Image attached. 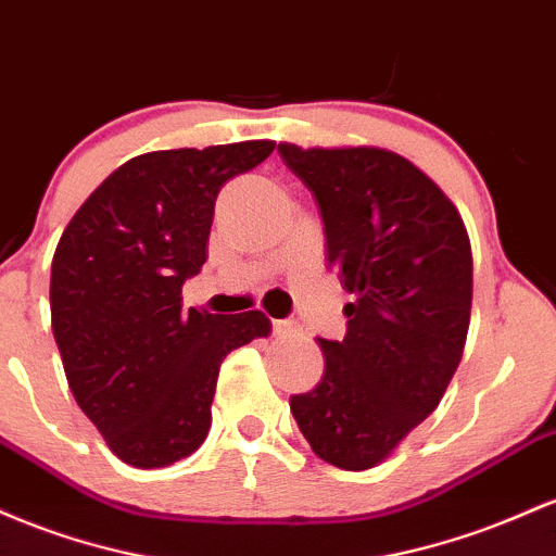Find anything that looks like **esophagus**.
<instances>
[{"mask_svg": "<svg viewBox=\"0 0 556 556\" xmlns=\"http://www.w3.org/2000/svg\"><path fill=\"white\" fill-rule=\"evenodd\" d=\"M296 330H299V323H294V320H273V336H276V339L294 336Z\"/></svg>", "mask_w": 556, "mask_h": 556, "instance_id": "34e87169", "label": "esophagus"}]
</instances>
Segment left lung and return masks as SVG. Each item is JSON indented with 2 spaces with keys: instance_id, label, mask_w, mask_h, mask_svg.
I'll return each instance as SVG.
<instances>
[{
  "instance_id": "left-lung-1",
  "label": "left lung",
  "mask_w": 556,
  "mask_h": 556,
  "mask_svg": "<svg viewBox=\"0 0 556 556\" xmlns=\"http://www.w3.org/2000/svg\"><path fill=\"white\" fill-rule=\"evenodd\" d=\"M278 154L315 197L328 267L354 296L344 339H317L326 372L291 396V415L317 457L367 470L439 407L463 359L470 239L444 191L394 152L278 143Z\"/></svg>"
}]
</instances>
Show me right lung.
Listing matches in <instances>:
<instances>
[{"label":"right lung","instance_id":"obj_1","mask_svg":"<svg viewBox=\"0 0 556 556\" xmlns=\"http://www.w3.org/2000/svg\"><path fill=\"white\" fill-rule=\"evenodd\" d=\"M276 141L128 160L80 204L52 260V330L78 407L123 463L167 467L207 439L223 359L270 333L257 309L184 312L215 199Z\"/></svg>","mask_w":556,"mask_h":556}]
</instances>
